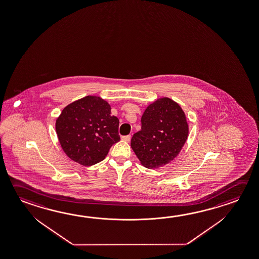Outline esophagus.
<instances>
[{"instance_id": "obj_1", "label": "esophagus", "mask_w": 259, "mask_h": 259, "mask_svg": "<svg viewBox=\"0 0 259 259\" xmlns=\"http://www.w3.org/2000/svg\"><path fill=\"white\" fill-rule=\"evenodd\" d=\"M122 140L125 141V142H129V141L131 140V136L129 135V136H122Z\"/></svg>"}]
</instances>
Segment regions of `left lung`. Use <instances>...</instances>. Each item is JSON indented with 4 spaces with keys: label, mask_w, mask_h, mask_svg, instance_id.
Listing matches in <instances>:
<instances>
[{
    "label": "left lung",
    "mask_w": 259,
    "mask_h": 259,
    "mask_svg": "<svg viewBox=\"0 0 259 259\" xmlns=\"http://www.w3.org/2000/svg\"><path fill=\"white\" fill-rule=\"evenodd\" d=\"M142 127L131 140L141 163L149 169L170 163L180 153L188 136V124L181 107L169 98L150 105L141 119Z\"/></svg>",
    "instance_id": "8db88e82"
}]
</instances>
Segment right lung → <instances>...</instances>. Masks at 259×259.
I'll list each match as a JSON object with an SVG mask.
<instances>
[{
	"label": "right lung",
	"mask_w": 259,
	"mask_h": 259,
	"mask_svg": "<svg viewBox=\"0 0 259 259\" xmlns=\"http://www.w3.org/2000/svg\"><path fill=\"white\" fill-rule=\"evenodd\" d=\"M118 127V118L111 114L108 103L96 96L67 105L55 123L64 153L85 166L105 158L111 146L120 140Z\"/></svg>",
	"instance_id": "add662e5"
}]
</instances>
